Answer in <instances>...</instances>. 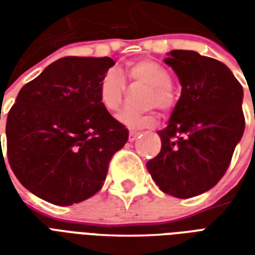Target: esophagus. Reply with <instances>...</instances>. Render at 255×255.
I'll list each match as a JSON object with an SVG mask.
<instances>
[{
    "instance_id": "1",
    "label": "esophagus",
    "mask_w": 255,
    "mask_h": 255,
    "mask_svg": "<svg viewBox=\"0 0 255 255\" xmlns=\"http://www.w3.org/2000/svg\"><path fill=\"white\" fill-rule=\"evenodd\" d=\"M139 132H136V131H129V135H128V139L131 140V142H133L135 139L138 138Z\"/></svg>"
}]
</instances>
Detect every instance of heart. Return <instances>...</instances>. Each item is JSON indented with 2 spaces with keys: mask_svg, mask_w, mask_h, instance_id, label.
I'll return each instance as SVG.
<instances>
[{
  "mask_svg": "<svg viewBox=\"0 0 255 255\" xmlns=\"http://www.w3.org/2000/svg\"><path fill=\"white\" fill-rule=\"evenodd\" d=\"M140 83L147 86L146 105L157 106L161 111H169L176 104V93L171 84V75L161 64L151 60H138L129 63L122 73L108 71L98 83V100L104 109L116 112L123 104L126 83ZM117 122L129 129H139L151 126L155 122L153 112L138 113L123 111L117 115Z\"/></svg>",
  "mask_w": 255,
  "mask_h": 255,
  "instance_id": "obj_1",
  "label": "heart"
}]
</instances>
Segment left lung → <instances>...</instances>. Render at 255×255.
Segmentation results:
<instances>
[{
    "label": "left lung",
    "mask_w": 255,
    "mask_h": 255,
    "mask_svg": "<svg viewBox=\"0 0 255 255\" xmlns=\"http://www.w3.org/2000/svg\"><path fill=\"white\" fill-rule=\"evenodd\" d=\"M164 61L182 95L146 168L161 191L184 199L209 191L228 169L245 132L243 89L225 64L197 52L172 50Z\"/></svg>",
    "instance_id": "8db88e82"
}]
</instances>
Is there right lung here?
I'll return each mask as SVG.
<instances>
[{"mask_svg": "<svg viewBox=\"0 0 255 255\" xmlns=\"http://www.w3.org/2000/svg\"><path fill=\"white\" fill-rule=\"evenodd\" d=\"M113 65L111 57H63L19 91L6 119L8 160L36 197L69 206L102 187L112 155L128 140L98 100Z\"/></svg>", "mask_w": 255, "mask_h": 255, "instance_id": "right-lung-1", "label": "right lung"}]
</instances>
